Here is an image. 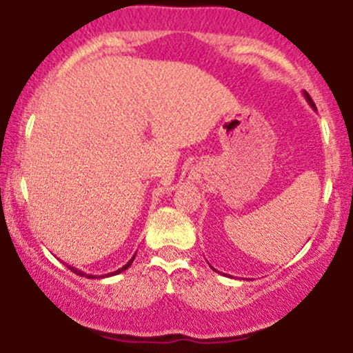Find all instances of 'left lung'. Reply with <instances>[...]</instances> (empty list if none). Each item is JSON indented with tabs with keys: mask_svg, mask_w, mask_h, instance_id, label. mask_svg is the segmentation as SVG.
<instances>
[{
	"mask_svg": "<svg viewBox=\"0 0 353 353\" xmlns=\"http://www.w3.org/2000/svg\"><path fill=\"white\" fill-rule=\"evenodd\" d=\"M304 93V98H306V100H307V103H310L311 105V107L312 108H314V110H316V105H314V101H312L311 100V97L310 95H307V92H303ZM210 268H212V270H216V268H214V267H210ZM217 272V270H216Z\"/></svg>",
	"mask_w": 353,
	"mask_h": 353,
	"instance_id": "left-lung-1",
	"label": "left lung"
}]
</instances>
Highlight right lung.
Listing matches in <instances>:
<instances>
[{
  "label": "right lung",
  "mask_w": 353,
  "mask_h": 353,
  "mask_svg": "<svg viewBox=\"0 0 353 353\" xmlns=\"http://www.w3.org/2000/svg\"><path fill=\"white\" fill-rule=\"evenodd\" d=\"M134 258H136V255H134L132 258H130V260L127 261V263L123 265L122 268H119V270H115V272H110V274H107V275H101V277H100V275H92V274H86V272H83V270H78V268L71 267V265H68V268H69V270H72V272H74L76 275H81V277H88V279H103V277H112V275H117V274H121V272L127 270V268H129L130 265H132Z\"/></svg>",
  "instance_id": "add662e5"
}]
</instances>
